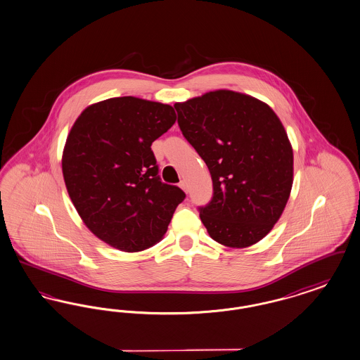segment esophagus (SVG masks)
Wrapping results in <instances>:
<instances>
[{"instance_id": "34e87169", "label": "esophagus", "mask_w": 360, "mask_h": 360, "mask_svg": "<svg viewBox=\"0 0 360 360\" xmlns=\"http://www.w3.org/2000/svg\"><path fill=\"white\" fill-rule=\"evenodd\" d=\"M179 187H181L184 191H186V193L188 191V187H187L186 181H181V182H179Z\"/></svg>"}]
</instances>
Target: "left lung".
Segmentation results:
<instances>
[{
  "mask_svg": "<svg viewBox=\"0 0 360 360\" xmlns=\"http://www.w3.org/2000/svg\"><path fill=\"white\" fill-rule=\"evenodd\" d=\"M178 126L213 181L198 207L209 236L229 248L259 243L283 214L293 184L287 132L264 101L229 89L174 104Z\"/></svg>",
  "mask_w": 360,
  "mask_h": 360,
  "instance_id": "left-lung-1",
  "label": "left lung"
}]
</instances>
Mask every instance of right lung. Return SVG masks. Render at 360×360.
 <instances>
[{"label":"right lung","mask_w":360,"mask_h":360,"mask_svg":"<svg viewBox=\"0 0 360 360\" xmlns=\"http://www.w3.org/2000/svg\"><path fill=\"white\" fill-rule=\"evenodd\" d=\"M169 104L134 96L80 114L63 153V175L79 216L105 244L141 252L162 240L186 194L160 181L151 144L175 123Z\"/></svg>","instance_id":"right-lung-1"}]
</instances>
